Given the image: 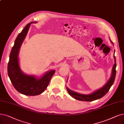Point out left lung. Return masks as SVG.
<instances>
[{"label": "left lung", "instance_id": "8db88e82", "mask_svg": "<svg viewBox=\"0 0 124 124\" xmlns=\"http://www.w3.org/2000/svg\"><path fill=\"white\" fill-rule=\"evenodd\" d=\"M114 58H115V63L114 64L113 68H112L111 76L109 79V80L107 82V83L103 87L99 89V90L93 92L92 94H90V95H82V94L78 93L76 92H74L72 91H71L70 90H69V88H67L68 92L69 93V95H71L74 99H75L79 101H93L94 100L99 99H100L103 96H104L108 93L109 90L111 86L112 85L114 81H115V79L116 78V59L115 56V54H114Z\"/></svg>", "mask_w": 124, "mask_h": 124}]
</instances>
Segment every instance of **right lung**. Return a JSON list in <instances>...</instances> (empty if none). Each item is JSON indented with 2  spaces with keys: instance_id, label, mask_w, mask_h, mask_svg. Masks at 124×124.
Returning a JSON list of instances; mask_svg holds the SVG:
<instances>
[{
  "instance_id": "obj_1",
  "label": "right lung",
  "mask_w": 124,
  "mask_h": 124,
  "mask_svg": "<svg viewBox=\"0 0 124 124\" xmlns=\"http://www.w3.org/2000/svg\"><path fill=\"white\" fill-rule=\"evenodd\" d=\"M29 23L20 33L14 43L9 55L8 65V77L15 88L19 93L27 96H36L42 93L48 86L55 70L46 73L42 78L37 79L36 77L25 75L19 67L18 53L20 48L25 38L31 24Z\"/></svg>"
}]
</instances>
